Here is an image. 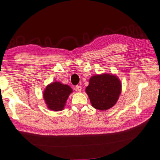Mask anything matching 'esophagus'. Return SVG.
<instances>
[{
	"label": "esophagus",
	"mask_w": 160,
	"mask_h": 160,
	"mask_svg": "<svg viewBox=\"0 0 160 160\" xmlns=\"http://www.w3.org/2000/svg\"><path fill=\"white\" fill-rule=\"evenodd\" d=\"M75 90H76V91L81 92V90H82V87H81V86H79V85L76 86V87H75Z\"/></svg>",
	"instance_id": "34e87169"
}]
</instances>
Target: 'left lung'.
Segmentation results:
<instances>
[{"mask_svg":"<svg viewBox=\"0 0 160 160\" xmlns=\"http://www.w3.org/2000/svg\"><path fill=\"white\" fill-rule=\"evenodd\" d=\"M85 91L93 108L107 110L118 102L121 92V82L116 75L97 74L89 79Z\"/></svg>","mask_w":160,"mask_h":160,"instance_id":"1","label":"left lung"}]
</instances>
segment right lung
Instances as JSON below:
<instances>
[{
	"label": "right lung",
	"instance_id": "add662e5",
	"mask_svg": "<svg viewBox=\"0 0 160 160\" xmlns=\"http://www.w3.org/2000/svg\"><path fill=\"white\" fill-rule=\"evenodd\" d=\"M72 92V88L69 85L54 81L46 87L42 96L48 109L58 112L63 110L69 96Z\"/></svg>",
	"mask_w": 160,
	"mask_h": 160
}]
</instances>
